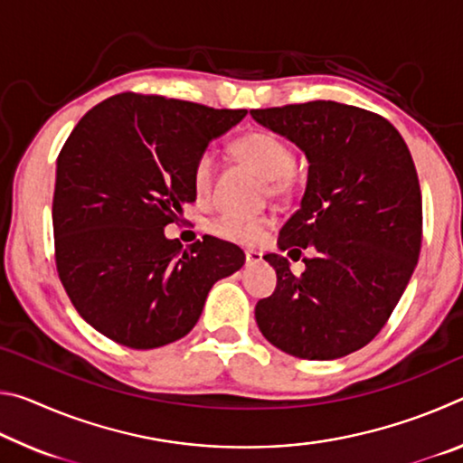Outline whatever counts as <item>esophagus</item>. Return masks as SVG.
<instances>
[{"label":"esophagus","mask_w":463,"mask_h":463,"mask_svg":"<svg viewBox=\"0 0 463 463\" xmlns=\"http://www.w3.org/2000/svg\"><path fill=\"white\" fill-rule=\"evenodd\" d=\"M245 261H247V265L260 263V261H261V253H257V250H247V253H245Z\"/></svg>","instance_id":"esophagus-1"}]
</instances>
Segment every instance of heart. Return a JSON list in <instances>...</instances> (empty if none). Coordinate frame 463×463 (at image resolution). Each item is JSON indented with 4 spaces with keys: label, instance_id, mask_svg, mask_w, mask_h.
I'll list each match as a JSON object with an SVG mask.
<instances>
[{
    "label": "heart",
    "instance_id": "heart-1",
    "mask_svg": "<svg viewBox=\"0 0 463 463\" xmlns=\"http://www.w3.org/2000/svg\"><path fill=\"white\" fill-rule=\"evenodd\" d=\"M237 153L247 165L263 175L269 184L273 195H284L292 185V171L296 165V155L284 138L269 130H250L234 143ZM214 177V156L203 151L194 163L192 185L195 195H206ZM271 226L268 216H241L234 213H222L210 221L208 229L216 237L237 242L242 247H255L265 239Z\"/></svg>",
    "mask_w": 463,
    "mask_h": 463
}]
</instances>
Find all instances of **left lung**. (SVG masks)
I'll return each instance as SVG.
<instances>
[{
	"mask_svg": "<svg viewBox=\"0 0 463 463\" xmlns=\"http://www.w3.org/2000/svg\"><path fill=\"white\" fill-rule=\"evenodd\" d=\"M250 116L300 146L308 182L300 210L279 231L281 250L315 247L307 269L268 253L278 273L257 302L265 339L300 359H339L370 343L386 325L419 261L422 200L404 138L367 109L307 101L250 109Z\"/></svg>",
	"mask_w": 463,
	"mask_h": 463,
	"instance_id": "left-lung-1",
	"label": "left lung"
}]
</instances>
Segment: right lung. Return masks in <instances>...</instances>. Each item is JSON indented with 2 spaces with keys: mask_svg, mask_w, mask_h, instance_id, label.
Returning <instances> with one entry per match:
<instances>
[{
  "mask_svg": "<svg viewBox=\"0 0 463 463\" xmlns=\"http://www.w3.org/2000/svg\"><path fill=\"white\" fill-rule=\"evenodd\" d=\"M247 109L118 93L93 106L57 159L52 198L61 284L85 323L130 349L182 339L218 279L245 263L232 242L165 237L195 200L192 169Z\"/></svg>",
  "mask_w": 463,
  "mask_h": 463,
  "instance_id": "1",
  "label": "right lung"
}]
</instances>
